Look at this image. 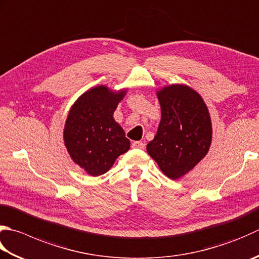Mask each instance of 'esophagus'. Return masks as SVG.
I'll use <instances>...</instances> for the list:
<instances>
[{
    "label": "esophagus",
    "instance_id": "obj_1",
    "mask_svg": "<svg viewBox=\"0 0 259 259\" xmlns=\"http://www.w3.org/2000/svg\"><path fill=\"white\" fill-rule=\"evenodd\" d=\"M133 148L144 149L145 148V144L143 143V141H134V143H133Z\"/></svg>",
    "mask_w": 259,
    "mask_h": 259
}]
</instances>
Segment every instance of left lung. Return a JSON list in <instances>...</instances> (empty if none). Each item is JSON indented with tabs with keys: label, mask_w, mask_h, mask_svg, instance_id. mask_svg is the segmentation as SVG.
Here are the masks:
<instances>
[{
	"label": "left lung",
	"mask_w": 259,
	"mask_h": 259,
	"mask_svg": "<svg viewBox=\"0 0 259 259\" xmlns=\"http://www.w3.org/2000/svg\"><path fill=\"white\" fill-rule=\"evenodd\" d=\"M157 95L161 119L147 151L166 176L176 180L209 151L212 137L209 111L201 96L184 85H170Z\"/></svg>",
	"instance_id": "1"
}]
</instances>
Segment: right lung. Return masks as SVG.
Here are the masks:
<instances>
[{
	"label": "right lung",
	"instance_id": "obj_1",
	"mask_svg": "<svg viewBox=\"0 0 259 259\" xmlns=\"http://www.w3.org/2000/svg\"><path fill=\"white\" fill-rule=\"evenodd\" d=\"M123 94L98 86L80 96L69 111L64 129L65 145L72 159L90 175L106 173L130 148L123 129L113 119Z\"/></svg>",
	"mask_w": 259,
	"mask_h": 259
}]
</instances>
